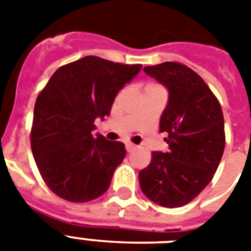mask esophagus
Returning a JSON list of instances; mask_svg holds the SVG:
<instances>
[{
	"label": "esophagus",
	"mask_w": 251,
	"mask_h": 251,
	"mask_svg": "<svg viewBox=\"0 0 251 251\" xmlns=\"http://www.w3.org/2000/svg\"><path fill=\"white\" fill-rule=\"evenodd\" d=\"M135 149H137V146L133 145V143H126V151L127 152H133Z\"/></svg>",
	"instance_id": "obj_1"
}]
</instances>
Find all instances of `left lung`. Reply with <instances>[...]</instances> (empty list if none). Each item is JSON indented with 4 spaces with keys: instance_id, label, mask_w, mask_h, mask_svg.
<instances>
[{
    "instance_id": "left-lung-1",
    "label": "left lung",
    "mask_w": 251,
    "mask_h": 251,
    "mask_svg": "<svg viewBox=\"0 0 251 251\" xmlns=\"http://www.w3.org/2000/svg\"><path fill=\"white\" fill-rule=\"evenodd\" d=\"M145 73L168 90L160 131L167 152H152L139 172L143 194L159 206L175 208L191 202L210 183L226 147L224 117L206 82L178 62L146 66Z\"/></svg>"
}]
</instances>
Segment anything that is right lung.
Masks as SVG:
<instances>
[{"instance_id": "1", "label": "right lung", "mask_w": 251, "mask_h": 251, "mask_svg": "<svg viewBox=\"0 0 251 251\" xmlns=\"http://www.w3.org/2000/svg\"><path fill=\"white\" fill-rule=\"evenodd\" d=\"M87 56L56 70L35 102L31 149L41 177L56 195L83 203L108 190L126 155L121 142L92 135L96 118L109 116L114 99L141 72Z\"/></svg>"}]
</instances>
